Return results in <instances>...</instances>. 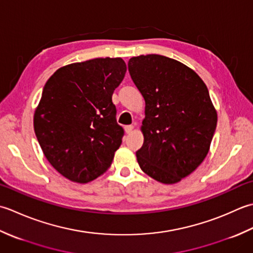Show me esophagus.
I'll list each match as a JSON object with an SVG mask.
<instances>
[{
	"mask_svg": "<svg viewBox=\"0 0 253 253\" xmlns=\"http://www.w3.org/2000/svg\"><path fill=\"white\" fill-rule=\"evenodd\" d=\"M133 128H134V126H126L125 130H126V132L128 134V133H131V132L133 131Z\"/></svg>",
	"mask_w": 253,
	"mask_h": 253,
	"instance_id": "1",
	"label": "esophagus"
}]
</instances>
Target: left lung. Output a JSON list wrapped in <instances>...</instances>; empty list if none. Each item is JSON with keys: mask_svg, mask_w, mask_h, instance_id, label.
<instances>
[{"mask_svg": "<svg viewBox=\"0 0 253 253\" xmlns=\"http://www.w3.org/2000/svg\"><path fill=\"white\" fill-rule=\"evenodd\" d=\"M127 68L145 100L137 163L157 181L177 183L202 164L216 130L208 87L193 70L164 55L134 56Z\"/></svg>", "mask_w": 253, "mask_h": 253, "instance_id": "left-lung-1", "label": "left lung"}]
</instances>
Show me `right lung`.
Listing matches in <instances>:
<instances>
[{
    "mask_svg": "<svg viewBox=\"0 0 253 253\" xmlns=\"http://www.w3.org/2000/svg\"><path fill=\"white\" fill-rule=\"evenodd\" d=\"M126 72L121 58H98L63 66L45 83L35 133L48 162L71 181L87 183L110 167L125 135L112 94Z\"/></svg>",
    "mask_w": 253,
    "mask_h": 253,
    "instance_id": "add662e5",
    "label": "right lung"
}]
</instances>
